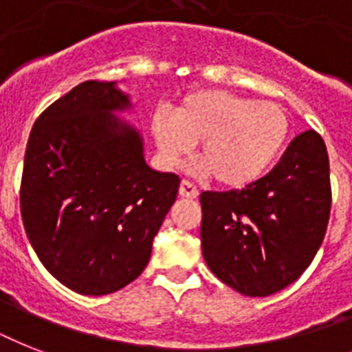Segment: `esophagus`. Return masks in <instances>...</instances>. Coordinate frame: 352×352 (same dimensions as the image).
Returning a JSON list of instances; mask_svg holds the SVG:
<instances>
[{"label": "esophagus", "mask_w": 352, "mask_h": 352, "mask_svg": "<svg viewBox=\"0 0 352 352\" xmlns=\"http://www.w3.org/2000/svg\"><path fill=\"white\" fill-rule=\"evenodd\" d=\"M179 195L184 199H195L199 195V190L193 186L192 182L188 181H182L181 186H179Z\"/></svg>", "instance_id": "obj_1"}]
</instances>
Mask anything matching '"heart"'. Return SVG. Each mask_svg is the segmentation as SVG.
I'll use <instances>...</instances> for the list:
<instances>
[{"label":"heart","mask_w":352,"mask_h":352,"mask_svg":"<svg viewBox=\"0 0 352 352\" xmlns=\"http://www.w3.org/2000/svg\"><path fill=\"white\" fill-rule=\"evenodd\" d=\"M289 133L281 106L223 89L192 93L175 115L159 109L151 118V135L166 164H181L201 142L197 170L226 188L259 181L283 151Z\"/></svg>","instance_id":"obj_1"}]
</instances>
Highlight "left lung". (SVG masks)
<instances>
[{
  "label": "left lung",
  "mask_w": 352,
  "mask_h": 352,
  "mask_svg": "<svg viewBox=\"0 0 352 352\" xmlns=\"http://www.w3.org/2000/svg\"><path fill=\"white\" fill-rule=\"evenodd\" d=\"M208 268L252 298L289 287L322 246L331 214L329 155L316 131L289 144L276 168L243 190L201 193Z\"/></svg>",
  "instance_id": "left-lung-1"
}]
</instances>
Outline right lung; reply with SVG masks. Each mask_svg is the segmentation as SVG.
Returning <instances> with one entry per match:
<instances>
[{
    "label": "right lung",
    "mask_w": 352,
    "mask_h": 352,
    "mask_svg": "<svg viewBox=\"0 0 352 352\" xmlns=\"http://www.w3.org/2000/svg\"><path fill=\"white\" fill-rule=\"evenodd\" d=\"M131 96L118 82H82L34 122L25 151L21 217L43 267L85 296L137 279L179 177L151 170L144 137L122 113Z\"/></svg>",
    "instance_id": "obj_1"
}]
</instances>
